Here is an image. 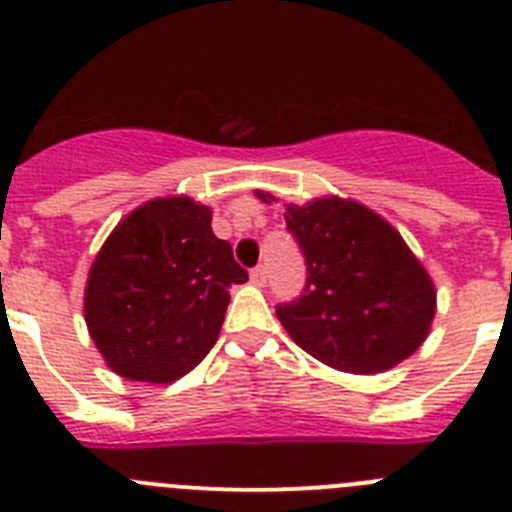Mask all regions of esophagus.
Instances as JSON below:
<instances>
[{
    "label": "esophagus",
    "mask_w": 512,
    "mask_h": 512,
    "mask_svg": "<svg viewBox=\"0 0 512 512\" xmlns=\"http://www.w3.org/2000/svg\"><path fill=\"white\" fill-rule=\"evenodd\" d=\"M250 278L255 286H265V283H268V268H265V265H257V268H252Z\"/></svg>",
    "instance_id": "34e87169"
}]
</instances>
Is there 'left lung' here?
<instances>
[{
  "label": "left lung",
  "instance_id": "8db88e82",
  "mask_svg": "<svg viewBox=\"0 0 512 512\" xmlns=\"http://www.w3.org/2000/svg\"><path fill=\"white\" fill-rule=\"evenodd\" d=\"M265 203L275 201L257 190ZM306 262V286L275 314L293 342L324 366L381 373L410 358L430 332L435 288L389 221L337 195L286 206Z\"/></svg>",
  "mask_w": 512,
  "mask_h": 512
}]
</instances>
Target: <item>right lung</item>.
Listing matches in <instances>:
<instances>
[{"label":"right lung","mask_w":512,"mask_h":512,"mask_svg":"<svg viewBox=\"0 0 512 512\" xmlns=\"http://www.w3.org/2000/svg\"><path fill=\"white\" fill-rule=\"evenodd\" d=\"M247 281L193 198H154L105 239L84 288V322L118 376L172 384L216 345L229 288Z\"/></svg>","instance_id":"obj_1"}]
</instances>
